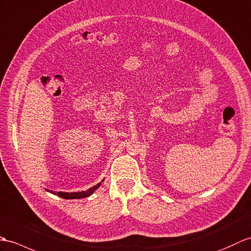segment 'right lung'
<instances>
[{"label":"right lung","instance_id":"1","mask_svg":"<svg viewBox=\"0 0 251 251\" xmlns=\"http://www.w3.org/2000/svg\"><path fill=\"white\" fill-rule=\"evenodd\" d=\"M103 182V180H101ZM101 185V183H98L97 185L93 186L92 188L87 189L86 191H78V192H55V191H52L49 189H46V191H50L51 194L59 196L63 199H80V198H86V197H90L91 195H93V192H94L99 186Z\"/></svg>","mask_w":251,"mask_h":251}]
</instances>
